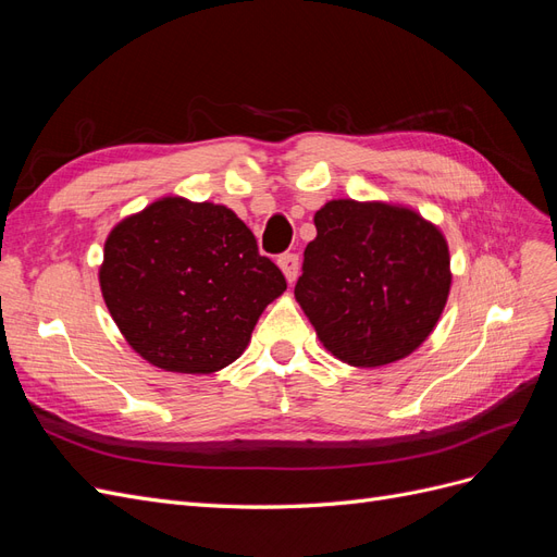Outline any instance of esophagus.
Returning <instances> with one entry per match:
<instances>
[{
	"label": "esophagus",
	"mask_w": 557,
	"mask_h": 557,
	"mask_svg": "<svg viewBox=\"0 0 557 557\" xmlns=\"http://www.w3.org/2000/svg\"><path fill=\"white\" fill-rule=\"evenodd\" d=\"M278 267H281L285 281L293 283L299 274V258L295 256V252H283V256L278 258Z\"/></svg>",
	"instance_id": "obj_1"
}]
</instances>
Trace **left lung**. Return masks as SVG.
Instances as JSON below:
<instances>
[{"label":"left lung","mask_w":557,"mask_h":557,"mask_svg":"<svg viewBox=\"0 0 557 557\" xmlns=\"http://www.w3.org/2000/svg\"><path fill=\"white\" fill-rule=\"evenodd\" d=\"M313 223L295 299L320 344L362 369L411 356L450 293L442 230L411 207L379 199H332Z\"/></svg>","instance_id":"8db88e82"}]
</instances>
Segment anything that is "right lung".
<instances>
[{
    "mask_svg": "<svg viewBox=\"0 0 557 557\" xmlns=\"http://www.w3.org/2000/svg\"><path fill=\"white\" fill-rule=\"evenodd\" d=\"M99 288L146 362L213 374L246 350L285 278L232 209L166 195L109 232Z\"/></svg>",
    "mask_w": 557,
    "mask_h": 557,
    "instance_id": "add662e5",
    "label": "right lung"
}]
</instances>
